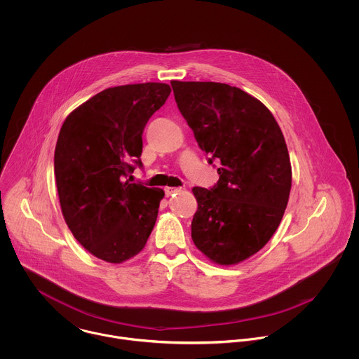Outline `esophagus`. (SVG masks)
Masks as SVG:
<instances>
[{
    "label": "esophagus",
    "instance_id": "esophagus-1",
    "mask_svg": "<svg viewBox=\"0 0 359 359\" xmlns=\"http://www.w3.org/2000/svg\"><path fill=\"white\" fill-rule=\"evenodd\" d=\"M180 191H181L180 188H172V187L164 188V192H165L167 196H171V195H174V194H177V192H180Z\"/></svg>",
    "mask_w": 359,
    "mask_h": 359
}]
</instances>
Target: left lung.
Returning a JSON list of instances; mask_svg holds the SVG:
<instances>
[{
  "label": "left lung",
  "mask_w": 359,
  "mask_h": 359,
  "mask_svg": "<svg viewBox=\"0 0 359 359\" xmlns=\"http://www.w3.org/2000/svg\"><path fill=\"white\" fill-rule=\"evenodd\" d=\"M171 87L208 163H219L215 187L192 189V241L214 264H239L268 243L285 214L292 189L285 137L269 109L241 88L177 80Z\"/></svg>",
  "instance_id": "8db88e82"
}]
</instances>
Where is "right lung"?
<instances>
[{"label": "right lung", "mask_w": 359, "mask_h": 359, "mask_svg": "<svg viewBox=\"0 0 359 359\" xmlns=\"http://www.w3.org/2000/svg\"><path fill=\"white\" fill-rule=\"evenodd\" d=\"M171 88L164 83L111 87L76 107L55 147L63 218L93 256L121 264L145 248L164 191L133 184L142 165V133Z\"/></svg>", "instance_id": "1"}]
</instances>
